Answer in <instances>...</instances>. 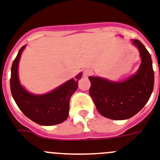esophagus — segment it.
Returning a JSON list of instances; mask_svg holds the SVG:
<instances>
[{
	"label": "esophagus",
	"mask_w": 160,
	"mask_h": 160,
	"mask_svg": "<svg viewBox=\"0 0 160 160\" xmlns=\"http://www.w3.org/2000/svg\"><path fill=\"white\" fill-rule=\"evenodd\" d=\"M92 72L89 70V69H85V70L84 71V72H83V76H84V77H88V76H89L90 75H91Z\"/></svg>",
	"instance_id": "obj_1"
}]
</instances>
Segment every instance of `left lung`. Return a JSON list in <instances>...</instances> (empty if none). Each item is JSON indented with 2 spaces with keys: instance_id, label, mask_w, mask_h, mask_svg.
<instances>
[{
  "instance_id": "obj_1",
  "label": "left lung",
  "mask_w": 160,
  "mask_h": 160,
  "mask_svg": "<svg viewBox=\"0 0 160 160\" xmlns=\"http://www.w3.org/2000/svg\"><path fill=\"white\" fill-rule=\"evenodd\" d=\"M138 47L142 63L138 72L122 82L89 76V95L102 116L113 120H124L138 113L151 97L154 88L152 60L145 46L138 39L133 40Z\"/></svg>"
}]
</instances>
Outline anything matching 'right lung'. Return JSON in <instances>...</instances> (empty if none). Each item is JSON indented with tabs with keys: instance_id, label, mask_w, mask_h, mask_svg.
I'll return each mask as SVG.
<instances>
[{
	"instance_id": "right-lung-1",
	"label": "right lung",
	"mask_w": 160,
	"mask_h": 160,
	"mask_svg": "<svg viewBox=\"0 0 160 160\" xmlns=\"http://www.w3.org/2000/svg\"><path fill=\"white\" fill-rule=\"evenodd\" d=\"M26 46L19 50L11 68L10 89L15 102L28 118L42 126H53L64 122L69 113V101L78 88L82 73L44 95H34L26 91L19 82L18 75L21 54Z\"/></svg>"
}]
</instances>
